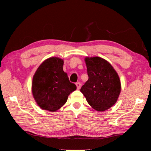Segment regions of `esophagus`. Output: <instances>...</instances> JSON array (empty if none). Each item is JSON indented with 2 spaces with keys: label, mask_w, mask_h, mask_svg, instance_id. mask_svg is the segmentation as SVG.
Listing matches in <instances>:
<instances>
[{
  "label": "esophagus",
  "mask_w": 151,
  "mask_h": 151,
  "mask_svg": "<svg viewBox=\"0 0 151 151\" xmlns=\"http://www.w3.org/2000/svg\"><path fill=\"white\" fill-rule=\"evenodd\" d=\"M76 87H77V88L78 89H79V88H81V83H76Z\"/></svg>",
  "instance_id": "1"
}]
</instances>
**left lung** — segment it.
<instances>
[{"instance_id": "8db88e82", "label": "left lung", "mask_w": 151, "mask_h": 151, "mask_svg": "<svg viewBox=\"0 0 151 151\" xmlns=\"http://www.w3.org/2000/svg\"><path fill=\"white\" fill-rule=\"evenodd\" d=\"M88 81L81 92L97 111H104L116 103L121 85L119 76L108 61L99 57L85 58Z\"/></svg>"}]
</instances>
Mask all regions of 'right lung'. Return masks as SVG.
I'll list each match as a JSON object with an SVG mask.
<instances>
[{
  "label": "right lung",
  "instance_id": "obj_1",
  "mask_svg": "<svg viewBox=\"0 0 151 151\" xmlns=\"http://www.w3.org/2000/svg\"><path fill=\"white\" fill-rule=\"evenodd\" d=\"M63 64L61 58L50 57L39 66L33 76L32 95L40 109L50 112L57 111L76 89L64 72Z\"/></svg>",
  "mask_w": 151,
  "mask_h": 151
}]
</instances>
